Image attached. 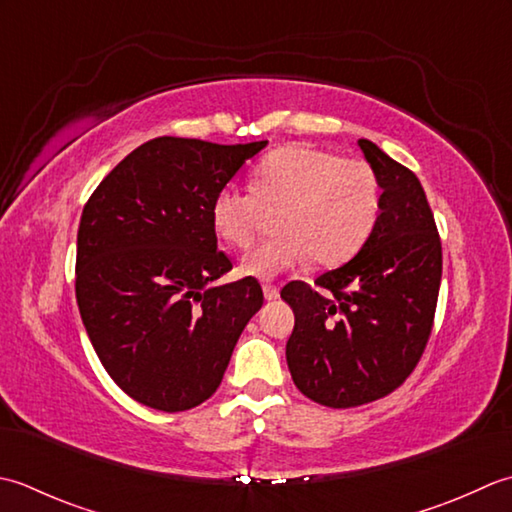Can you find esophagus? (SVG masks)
<instances>
[{"mask_svg": "<svg viewBox=\"0 0 512 512\" xmlns=\"http://www.w3.org/2000/svg\"><path fill=\"white\" fill-rule=\"evenodd\" d=\"M263 294H265V300H276L280 296V291L276 285H263Z\"/></svg>", "mask_w": 512, "mask_h": 512, "instance_id": "esophagus-1", "label": "esophagus"}]
</instances>
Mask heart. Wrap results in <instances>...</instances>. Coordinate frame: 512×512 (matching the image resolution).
<instances>
[{"label": "heart", "instance_id": "1", "mask_svg": "<svg viewBox=\"0 0 512 512\" xmlns=\"http://www.w3.org/2000/svg\"><path fill=\"white\" fill-rule=\"evenodd\" d=\"M278 210V236L241 260L245 276L271 280L305 265H340L369 241L382 210L380 176L367 161L307 143L269 152L254 170V187L225 183L216 190L210 216L221 241L247 249Z\"/></svg>", "mask_w": 512, "mask_h": 512}]
</instances>
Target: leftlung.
<instances>
[{
  "label": "left lung",
  "mask_w": 512,
  "mask_h": 512,
  "mask_svg": "<svg viewBox=\"0 0 512 512\" xmlns=\"http://www.w3.org/2000/svg\"><path fill=\"white\" fill-rule=\"evenodd\" d=\"M358 145L382 183L373 234L347 265L280 291L296 316L291 378L331 409L380 400L409 378L429 342L442 280V243L422 183L375 143Z\"/></svg>",
  "instance_id": "obj_1"
}]
</instances>
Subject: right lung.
<instances>
[{"label": "right lung", "mask_w": 512, "mask_h": 512, "mask_svg": "<svg viewBox=\"0 0 512 512\" xmlns=\"http://www.w3.org/2000/svg\"><path fill=\"white\" fill-rule=\"evenodd\" d=\"M267 141L159 137L88 198L77 234V305L103 369L150 409H194L218 389L238 338L263 307L258 280L214 287L232 269L210 205Z\"/></svg>", "instance_id": "obj_1"}]
</instances>
